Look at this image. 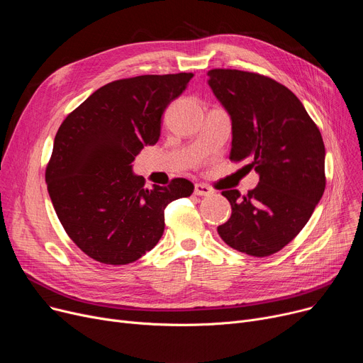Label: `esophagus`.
Instances as JSON below:
<instances>
[{"mask_svg":"<svg viewBox=\"0 0 363 363\" xmlns=\"http://www.w3.org/2000/svg\"><path fill=\"white\" fill-rule=\"evenodd\" d=\"M213 191H212V188L211 186H207V185H204V184H196V186H194V194L196 196H211Z\"/></svg>","mask_w":363,"mask_h":363,"instance_id":"1","label":"esophagus"}]
</instances>
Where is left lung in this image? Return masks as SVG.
Here are the masks:
<instances>
[{
  "label": "left lung",
  "instance_id": "8db88e82",
  "mask_svg": "<svg viewBox=\"0 0 363 363\" xmlns=\"http://www.w3.org/2000/svg\"><path fill=\"white\" fill-rule=\"evenodd\" d=\"M233 122V162L249 160L259 184L245 196L222 191L233 213L218 226L234 250L271 256L311 219L325 189V145L301 101L279 82L235 69L207 72Z\"/></svg>",
  "mask_w": 363,
  "mask_h": 363
}]
</instances>
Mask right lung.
<instances>
[{
	"label": "right lung",
	"mask_w": 363,
	"mask_h": 363,
	"mask_svg": "<svg viewBox=\"0 0 363 363\" xmlns=\"http://www.w3.org/2000/svg\"><path fill=\"white\" fill-rule=\"evenodd\" d=\"M193 73L143 74L110 82L63 121L55 133L45 181L57 218L70 240L106 264L138 260L164 231V208L194 191L172 179L145 188L132 163L160 137L162 114Z\"/></svg>",
	"instance_id": "obj_1"
}]
</instances>
